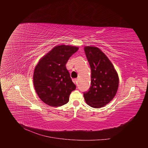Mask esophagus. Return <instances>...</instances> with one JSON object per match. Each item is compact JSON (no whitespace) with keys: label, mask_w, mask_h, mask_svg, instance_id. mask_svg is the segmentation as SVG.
<instances>
[{"label":"esophagus","mask_w":148,"mask_h":148,"mask_svg":"<svg viewBox=\"0 0 148 148\" xmlns=\"http://www.w3.org/2000/svg\"><path fill=\"white\" fill-rule=\"evenodd\" d=\"M73 82L75 84H77V83H78V79H77V78L73 79Z\"/></svg>","instance_id":"1"}]
</instances>
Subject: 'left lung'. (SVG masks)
Wrapping results in <instances>:
<instances>
[{
	"label": "left lung",
	"instance_id": "left-lung-1",
	"mask_svg": "<svg viewBox=\"0 0 148 148\" xmlns=\"http://www.w3.org/2000/svg\"><path fill=\"white\" fill-rule=\"evenodd\" d=\"M91 70V86L83 96L87 104L94 108H101L115 97L119 88L117 71L104 52L96 47L84 48Z\"/></svg>",
	"mask_w": 148,
	"mask_h": 148
}]
</instances>
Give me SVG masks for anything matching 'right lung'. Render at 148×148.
Returning a JSON list of instances; mask_svg holds the SVG:
<instances>
[{
	"label": "right lung",
	"mask_w": 148,
	"mask_h": 148,
	"mask_svg": "<svg viewBox=\"0 0 148 148\" xmlns=\"http://www.w3.org/2000/svg\"><path fill=\"white\" fill-rule=\"evenodd\" d=\"M78 50L76 46L60 45L53 47L40 59L33 74V84L39 97L45 104L59 107L69 101L76 89L66 64Z\"/></svg>",
	"instance_id": "1"
}]
</instances>
